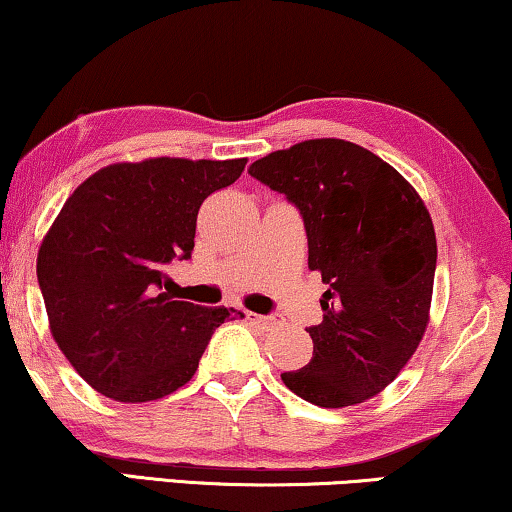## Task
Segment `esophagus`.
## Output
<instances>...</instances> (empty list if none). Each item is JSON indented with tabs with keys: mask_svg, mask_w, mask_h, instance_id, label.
<instances>
[{
	"mask_svg": "<svg viewBox=\"0 0 512 512\" xmlns=\"http://www.w3.org/2000/svg\"><path fill=\"white\" fill-rule=\"evenodd\" d=\"M248 320L255 322V325H259L262 329H271L273 325H276V318L273 315H257V313H248Z\"/></svg>",
	"mask_w": 512,
	"mask_h": 512,
	"instance_id": "34e87169",
	"label": "esophagus"
}]
</instances>
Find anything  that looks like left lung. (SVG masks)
<instances>
[{"mask_svg":"<svg viewBox=\"0 0 512 512\" xmlns=\"http://www.w3.org/2000/svg\"><path fill=\"white\" fill-rule=\"evenodd\" d=\"M297 208L308 269L322 273L313 357L280 373L297 397L322 408L383 392L420 345L429 322L436 234L427 206L397 169L357 143L311 139L250 164Z\"/></svg>","mask_w":512,"mask_h":512,"instance_id":"1","label":"left lung"}]
</instances>
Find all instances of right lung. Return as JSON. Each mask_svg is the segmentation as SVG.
<instances>
[{"mask_svg": "<svg viewBox=\"0 0 512 512\" xmlns=\"http://www.w3.org/2000/svg\"><path fill=\"white\" fill-rule=\"evenodd\" d=\"M246 162L111 164L64 201L39 248L37 278L55 343L92 390L143 403L194 376L232 311L160 292L164 271L192 257L199 206Z\"/></svg>", "mask_w": 512, "mask_h": 512, "instance_id": "1", "label": "right lung"}]
</instances>
